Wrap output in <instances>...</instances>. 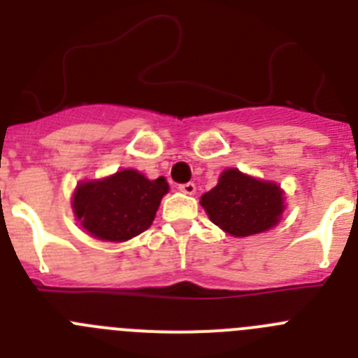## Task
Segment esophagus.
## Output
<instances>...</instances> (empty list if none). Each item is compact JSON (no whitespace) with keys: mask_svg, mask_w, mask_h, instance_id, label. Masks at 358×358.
<instances>
[{"mask_svg":"<svg viewBox=\"0 0 358 358\" xmlns=\"http://www.w3.org/2000/svg\"><path fill=\"white\" fill-rule=\"evenodd\" d=\"M179 189H181L182 194H186V195H194L195 194V185L194 182H185V185H179Z\"/></svg>","mask_w":358,"mask_h":358,"instance_id":"obj_1","label":"esophagus"}]
</instances>
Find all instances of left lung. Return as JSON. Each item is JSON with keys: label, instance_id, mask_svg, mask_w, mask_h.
Returning a JSON list of instances; mask_svg holds the SVG:
<instances>
[{"label": "left lung", "instance_id": "left-lung-1", "mask_svg": "<svg viewBox=\"0 0 358 358\" xmlns=\"http://www.w3.org/2000/svg\"><path fill=\"white\" fill-rule=\"evenodd\" d=\"M215 226L233 236L264 233L280 222L283 192L276 182L260 181L236 169L220 173L218 182L201 197Z\"/></svg>", "mask_w": 358, "mask_h": 358}]
</instances>
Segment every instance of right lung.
Here are the masks:
<instances>
[{
    "mask_svg": "<svg viewBox=\"0 0 358 358\" xmlns=\"http://www.w3.org/2000/svg\"><path fill=\"white\" fill-rule=\"evenodd\" d=\"M169 182L154 181L138 170H120L100 181H84L73 194V211L90 235L107 242H125L148 229Z\"/></svg>",
    "mask_w": 358,
    "mask_h": 358,
    "instance_id": "1",
    "label": "right lung"
}]
</instances>
